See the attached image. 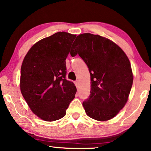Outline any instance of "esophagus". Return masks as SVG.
<instances>
[{"mask_svg":"<svg viewBox=\"0 0 151 151\" xmlns=\"http://www.w3.org/2000/svg\"><path fill=\"white\" fill-rule=\"evenodd\" d=\"M75 84H76V87H77V88L79 87V86H80V83H79V82H78V81H76V82H75Z\"/></svg>","mask_w":151,"mask_h":151,"instance_id":"esophagus-1","label":"esophagus"}]
</instances>
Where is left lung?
<instances>
[{"instance_id": "1", "label": "left lung", "mask_w": 151, "mask_h": 151, "mask_svg": "<svg viewBox=\"0 0 151 151\" xmlns=\"http://www.w3.org/2000/svg\"><path fill=\"white\" fill-rule=\"evenodd\" d=\"M71 55L79 54L91 74V94L82 103L91 118L105 122L113 118L127 104L133 75L129 58L112 40L86 33L77 36Z\"/></svg>"}]
</instances>
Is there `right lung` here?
Returning <instances> with one entry per match:
<instances>
[{"instance_id": "add662e5", "label": "right lung", "mask_w": 151, "mask_h": 151, "mask_svg": "<svg viewBox=\"0 0 151 151\" xmlns=\"http://www.w3.org/2000/svg\"><path fill=\"white\" fill-rule=\"evenodd\" d=\"M76 35L57 32L38 41L24 56L20 88L31 111L47 122L61 119L77 91L66 80V58Z\"/></svg>"}]
</instances>
